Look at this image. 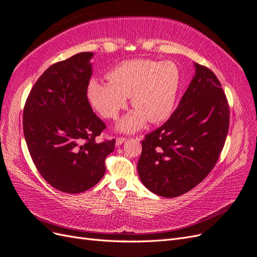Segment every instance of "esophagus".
Here are the masks:
<instances>
[{
	"label": "esophagus",
	"mask_w": 257,
	"mask_h": 257,
	"mask_svg": "<svg viewBox=\"0 0 257 257\" xmlns=\"http://www.w3.org/2000/svg\"><path fill=\"white\" fill-rule=\"evenodd\" d=\"M125 137H123V136H121V137H116V140H115V144H116V146H120L122 143H124L125 142Z\"/></svg>",
	"instance_id": "esophagus-1"
}]
</instances>
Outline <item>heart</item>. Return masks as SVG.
Here are the masks:
<instances>
[{
    "label": "heart",
    "mask_w": 257,
    "mask_h": 257,
    "mask_svg": "<svg viewBox=\"0 0 257 257\" xmlns=\"http://www.w3.org/2000/svg\"><path fill=\"white\" fill-rule=\"evenodd\" d=\"M110 83L91 79L87 87L90 104L105 118H116L127 97L135 110L117 124L118 130L135 132L146 123L165 121L171 114L180 85V74L172 62L131 60L111 70Z\"/></svg>",
    "instance_id": "b5f03b06"
}]
</instances>
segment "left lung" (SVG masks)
Returning a JSON list of instances; mask_svg holds the SVG:
<instances>
[{
	"mask_svg": "<svg viewBox=\"0 0 257 257\" xmlns=\"http://www.w3.org/2000/svg\"><path fill=\"white\" fill-rule=\"evenodd\" d=\"M196 73L169 120L142 141L140 179L162 197L191 191L215 167L227 139L230 109L211 70L195 63Z\"/></svg>",
	"mask_w": 257,
	"mask_h": 257,
	"instance_id": "1",
	"label": "left lung"
}]
</instances>
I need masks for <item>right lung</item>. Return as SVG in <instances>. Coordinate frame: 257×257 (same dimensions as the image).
<instances>
[{
    "label": "right lung",
    "mask_w": 257,
    "mask_h": 257,
    "mask_svg": "<svg viewBox=\"0 0 257 257\" xmlns=\"http://www.w3.org/2000/svg\"><path fill=\"white\" fill-rule=\"evenodd\" d=\"M92 55L81 52L47 68L24 107L23 128L31 159L41 177L64 193L96 185L115 146V140L96 142L107 126L87 97Z\"/></svg>",
    "instance_id": "right-lung-1"
}]
</instances>
